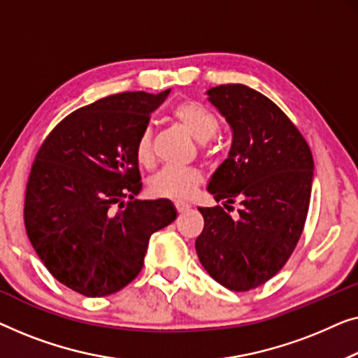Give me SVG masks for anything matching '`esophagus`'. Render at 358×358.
<instances>
[{
    "mask_svg": "<svg viewBox=\"0 0 358 358\" xmlns=\"http://www.w3.org/2000/svg\"><path fill=\"white\" fill-rule=\"evenodd\" d=\"M191 208V206L188 203H185V201H177L175 203V209L178 210V213H185V210H188Z\"/></svg>",
    "mask_w": 358,
    "mask_h": 358,
    "instance_id": "obj_1",
    "label": "esophagus"
}]
</instances>
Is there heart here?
Wrapping results in <instances>:
<instances>
[{"label":"heart","mask_w":358,"mask_h":358,"mask_svg":"<svg viewBox=\"0 0 358 358\" xmlns=\"http://www.w3.org/2000/svg\"><path fill=\"white\" fill-rule=\"evenodd\" d=\"M172 118L191 138L208 141L217 133L219 120L214 112L194 100H183L172 108ZM134 155L139 165L149 167L154 160L152 131L144 128L134 144ZM203 181V173L194 167H175L167 165L159 170L149 181V191L155 198L188 199Z\"/></svg>","instance_id":"obj_1"}]
</instances>
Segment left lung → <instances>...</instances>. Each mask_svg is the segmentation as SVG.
Wrapping results in <instances>:
<instances>
[{
  "instance_id": "obj_1",
  "label": "left lung",
  "mask_w": 358,
  "mask_h": 358,
  "mask_svg": "<svg viewBox=\"0 0 358 358\" xmlns=\"http://www.w3.org/2000/svg\"><path fill=\"white\" fill-rule=\"evenodd\" d=\"M230 124L229 157L209 181L222 206L199 208L201 264L219 284L246 292L274 278L294 253L310 208L313 155L303 136L273 100L243 84L208 90ZM238 200L239 219L224 210Z\"/></svg>"
}]
</instances>
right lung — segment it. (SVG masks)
I'll return each mask as SVG.
<instances>
[{
    "instance_id": "obj_1",
    "label": "right lung",
    "mask_w": 358,
    "mask_h": 358,
    "mask_svg": "<svg viewBox=\"0 0 358 358\" xmlns=\"http://www.w3.org/2000/svg\"><path fill=\"white\" fill-rule=\"evenodd\" d=\"M169 94L122 92L80 107L37 150L26 230L50 274L78 294L127 287L143 269L150 235L177 219L169 199H134L143 188L136 139Z\"/></svg>"
}]
</instances>
